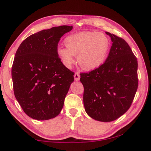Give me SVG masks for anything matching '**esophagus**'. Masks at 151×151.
I'll use <instances>...</instances> for the list:
<instances>
[{
  "label": "esophagus",
  "instance_id": "34e87169",
  "mask_svg": "<svg viewBox=\"0 0 151 151\" xmlns=\"http://www.w3.org/2000/svg\"><path fill=\"white\" fill-rule=\"evenodd\" d=\"M74 78H75V80L76 81H78L80 80V75L78 73H76L74 75Z\"/></svg>",
  "mask_w": 151,
  "mask_h": 151
}]
</instances>
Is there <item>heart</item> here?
I'll return each instance as SVG.
<instances>
[{"label": "heart", "instance_id": "heart-1", "mask_svg": "<svg viewBox=\"0 0 151 151\" xmlns=\"http://www.w3.org/2000/svg\"><path fill=\"white\" fill-rule=\"evenodd\" d=\"M66 47H59L56 54L63 65L70 67L77 62L82 69L93 70L104 63L110 49V41L104 34L95 32H82L67 36L65 40Z\"/></svg>", "mask_w": 151, "mask_h": 151}]
</instances>
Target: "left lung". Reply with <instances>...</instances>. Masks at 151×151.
I'll use <instances>...</instances> for the list:
<instances>
[{"instance_id":"obj_1","label":"left lung","mask_w":151,"mask_h":151,"mask_svg":"<svg viewBox=\"0 0 151 151\" xmlns=\"http://www.w3.org/2000/svg\"><path fill=\"white\" fill-rule=\"evenodd\" d=\"M112 45L105 62L81 73L86 112L95 120L110 122L130 108L138 86L137 61L123 39L106 32Z\"/></svg>"}]
</instances>
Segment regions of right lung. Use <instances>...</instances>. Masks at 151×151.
Returning <instances> with one entry per match:
<instances>
[{
  "instance_id": "1",
  "label": "right lung",
  "mask_w": 151,
  "mask_h": 151,
  "mask_svg": "<svg viewBox=\"0 0 151 151\" xmlns=\"http://www.w3.org/2000/svg\"><path fill=\"white\" fill-rule=\"evenodd\" d=\"M72 26L55 27L31 35L21 43L12 68L15 97L28 116L48 120L59 115L74 81L56 54L58 43Z\"/></svg>"
}]
</instances>
